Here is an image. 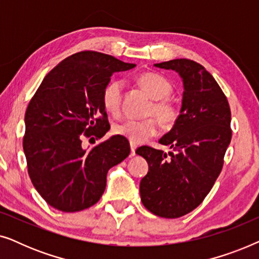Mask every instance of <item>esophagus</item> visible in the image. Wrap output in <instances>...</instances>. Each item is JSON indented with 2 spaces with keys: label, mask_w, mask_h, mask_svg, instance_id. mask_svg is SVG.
Masks as SVG:
<instances>
[{
  "label": "esophagus",
  "mask_w": 259,
  "mask_h": 259,
  "mask_svg": "<svg viewBox=\"0 0 259 259\" xmlns=\"http://www.w3.org/2000/svg\"><path fill=\"white\" fill-rule=\"evenodd\" d=\"M131 157H134V155H136V150H137V145L136 144H132L131 143Z\"/></svg>",
  "instance_id": "obj_1"
}]
</instances>
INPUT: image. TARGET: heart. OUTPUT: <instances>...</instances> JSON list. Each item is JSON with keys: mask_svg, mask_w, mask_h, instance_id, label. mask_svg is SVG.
<instances>
[{"mask_svg": "<svg viewBox=\"0 0 259 259\" xmlns=\"http://www.w3.org/2000/svg\"><path fill=\"white\" fill-rule=\"evenodd\" d=\"M138 82L148 97L154 100L147 111V115L151 118L128 119L116 123L113 128L116 136L125 138L132 144H141L154 137L159 131V122L165 127L172 126L179 114L177 106L167 99L172 93V86L165 77L154 73H147L139 76ZM122 86L121 80H112L102 90V105L106 111L113 115H118L121 108Z\"/></svg>", "mask_w": 259, "mask_h": 259, "instance_id": "1", "label": "heart"}]
</instances>
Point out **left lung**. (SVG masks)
<instances>
[{
	"mask_svg": "<svg viewBox=\"0 0 259 259\" xmlns=\"http://www.w3.org/2000/svg\"><path fill=\"white\" fill-rule=\"evenodd\" d=\"M154 66L178 73L184 92L178 119L159 140L173 152L137 150L148 162L140 197L153 214L179 218L201 204L222 171L231 141V111L217 81L199 63L176 59Z\"/></svg>",
	"mask_w": 259,
	"mask_h": 259,
	"instance_id": "1",
	"label": "left lung"
}]
</instances>
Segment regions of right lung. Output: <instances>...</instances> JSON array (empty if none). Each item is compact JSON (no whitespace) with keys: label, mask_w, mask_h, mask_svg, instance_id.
<instances>
[{"label":"right lung","mask_w":259,"mask_h":259,"mask_svg":"<svg viewBox=\"0 0 259 259\" xmlns=\"http://www.w3.org/2000/svg\"><path fill=\"white\" fill-rule=\"evenodd\" d=\"M136 67L114 56L84 51L68 56L45 76L28 105L23 151L31 183L56 210L82 211L98 203L108 169L130 154L114 136L92 148L83 137H104L107 113L101 101L114 73Z\"/></svg>","instance_id":"1"}]
</instances>
